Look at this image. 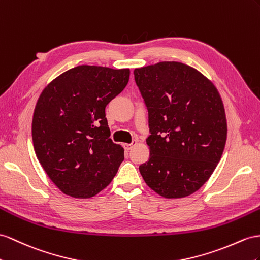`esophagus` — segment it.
Here are the masks:
<instances>
[{
	"mask_svg": "<svg viewBox=\"0 0 260 260\" xmlns=\"http://www.w3.org/2000/svg\"><path fill=\"white\" fill-rule=\"evenodd\" d=\"M137 145V141H133L131 144H124L123 146H124V148L126 149V150H131L133 147H134V146H136Z\"/></svg>",
	"mask_w": 260,
	"mask_h": 260,
	"instance_id": "obj_1",
	"label": "esophagus"
}]
</instances>
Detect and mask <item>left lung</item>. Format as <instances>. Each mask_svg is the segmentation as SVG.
<instances>
[{"mask_svg":"<svg viewBox=\"0 0 260 260\" xmlns=\"http://www.w3.org/2000/svg\"><path fill=\"white\" fill-rule=\"evenodd\" d=\"M148 110L149 159L139 166L146 184L167 199L194 193L221 160L228 137L222 98L201 72L177 61L134 70Z\"/></svg>","mask_w":260,"mask_h":260,"instance_id":"8db88e82","label":"left lung"}]
</instances>
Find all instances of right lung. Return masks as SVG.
<instances>
[{
	"label": "right lung",
	"mask_w": 260,
	"mask_h": 260,
	"mask_svg": "<svg viewBox=\"0 0 260 260\" xmlns=\"http://www.w3.org/2000/svg\"><path fill=\"white\" fill-rule=\"evenodd\" d=\"M129 69L82 64L61 73L39 95L31 123L38 161L64 194L94 197L124 160L110 138L105 106L121 93Z\"/></svg>",
	"instance_id": "obj_1"
}]
</instances>
